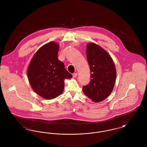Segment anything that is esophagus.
<instances>
[{"mask_svg": "<svg viewBox=\"0 0 147 147\" xmlns=\"http://www.w3.org/2000/svg\"><path fill=\"white\" fill-rule=\"evenodd\" d=\"M77 75H78V74H77V73H73V74H72L73 78H76V77H77Z\"/></svg>", "mask_w": 147, "mask_h": 147, "instance_id": "1", "label": "esophagus"}]
</instances>
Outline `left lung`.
<instances>
[{
    "label": "left lung",
    "instance_id": "obj_1",
    "mask_svg": "<svg viewBox=\"0 0 147 147\" xmlns=\"http://www.w3.org/2000/svg\"><path fill=\"white\" fill-rule=\"evenodd\" d=\"M86 58L91 79L89 84L83 86V91L93 102H101L113 89L116 77L115 65L109 54L94 43L86 46Z\"/></svg>",
    "mask_w": 147,
    "mask_h": 147
}]
</instances>
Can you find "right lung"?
<instances>
[{
    "label": "right lung",
    "mask_w": 147,
    "mask_h": 147,
    "mask_svg": "<svg viewBox=\"0 0 147 147\" xmlns=\"http://www.w3.org/2000/svg\"><path fill=\"white\" fill-rule=\"evenodd\" d=\"M58 43L50 42L36 52L28 68V81L33 90L51 100L63 92L64 79L72 77L58 59Z\"/></svg>",
    "instance_id": "obj_1"
}]
</instances>
